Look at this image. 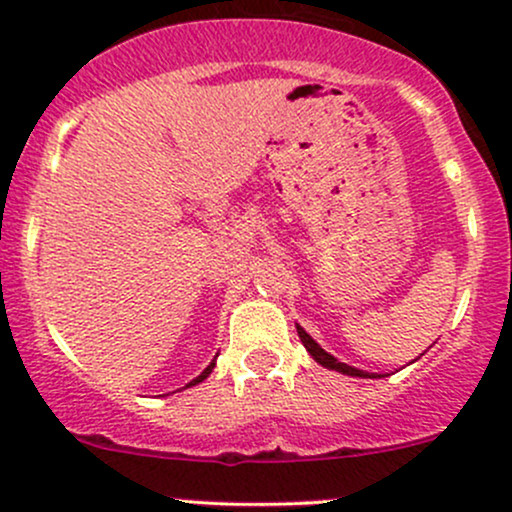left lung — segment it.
Instances as JSON below:
<instances>
[{"mask_svg": "<svg viewBox=\"0 0 512 512\" xmlns=\"http://www.w3.org/2000/svg\"><path fill=\"white\" fill-rule=\"evenodd\" d=\"M296 330H298V337H301V342L305 346V351H308V354L313 356L315 361L320 363V366H325V368H330V370H337V373L351 375V378H385V375H380V373H366V370H358L354 366H349V363L337 361V358H334L332 354H327V351L322 349V346L317 344L315 339L310 337V334L305 332L301 325H296Z\"/></svg>", "mask_w": 512, "mask_h": 512, "instance_id": "1", "label": "left lung"}]
</instances>
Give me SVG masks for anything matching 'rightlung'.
Masks as SVG:
<instances>
[{
  "mask_svg": "<svg viewBox=\"0 0 512 512\" xmlns=\"http://www.w3.org/2000/svg\"><path fill=\"white\" fill-rule=\"evenodd\" d=\"M214 366H216V358H214V361H211V363H209V366H207V368H204V370H202V373H199V375H197V378H195V380H190V383H187L185 387L199 385V383H202V380H207V378H209V375H211V370H214Z\"/></svg>",
  "mask_w": 512,
  "mask_h": 512,
  "instance_id": "add662e5",
  "label": "right lung"
}]
</instances>
